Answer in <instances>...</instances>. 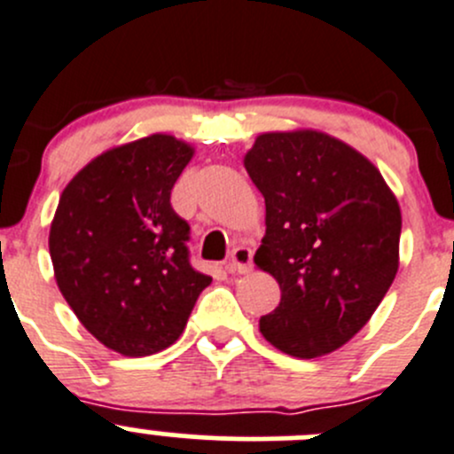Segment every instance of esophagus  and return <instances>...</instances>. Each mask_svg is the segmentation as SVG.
<instances>
[{
    "instance_id": "esophagus-1",
    "label": "esophagus",
    "mask_w": 454,
    "mask_h": 454,
    "mask_svg": "<svg viewBox=\"0 0 454 454\" xmlns=\"http://www.w3.org/2000/svg\"><path fill=\"white\" fill-rule=\"evenodd\" d=\"M251 258H254V254H251L249 247H236V249L231 251V255H229V262L225 264L229 273H249L251 271Z\"/></svg>"
}]
</instances>
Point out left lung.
Returning a JSON list of instances; mask_svg holds the SVG:
<instances>
[{
  "label": "left lung",
  "mask_w": 454,
  "mask_h": 454,
  "mask_svg": "<svg viewBox=\"0 0 454 454\" xmlns=\"http://www.w3.org/2000/svg\"><path fill=\"white\" fill-rule=\"evenodd\" d=\"M245 169L267 207L254 262L282 294L260 333L286 356H326L371 320L393 285L397 199L364 154L317 129L260 134Z\"/></svg>",
  "instance_id": "8db88e82"
}]
</instances>
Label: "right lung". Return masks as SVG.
<instances>
[{"label":"right lung","instance_id":"obj_1","mask_svg":"<svg viewBox=\"0 0 454 454\" xmlns=\"http://www.w3.org/2000/svg\"><path fill=\"white\" fill-rule=\"evenodd\" d=\"M194 147L150 134L90 160L51 225L55 280L81 325L112 351L143 357L181 338L212 278L190 264V225L172 187Z\"/></svg>","mask_w":454,"mask_h":454}]
</instances>
